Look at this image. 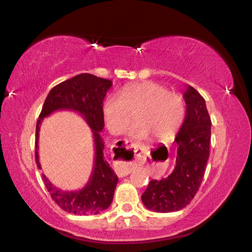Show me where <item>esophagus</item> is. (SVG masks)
Segmentation results:
<instances>
[{
  "instance_id": "34e87169",
  "label": "esophagus",
  "mask_w": 252,
  "mask_h": 252,
  "mask_svg": "<svg viewBox=\"0 0 252 252\" xmlns=\"http://www.w3.org/2000/svg\"><path fill=\"white\" fill-rule=\"evenodd\" d=\"M115 147L120 155H122L124 157H132L133 156L134 145L132 143L127 142V140H120V142ZM116 173L118 174L119 177H125L128 174L131 173V167H130L128 164H126L119 169H116Z\"/></svg>"
}]
</instances>
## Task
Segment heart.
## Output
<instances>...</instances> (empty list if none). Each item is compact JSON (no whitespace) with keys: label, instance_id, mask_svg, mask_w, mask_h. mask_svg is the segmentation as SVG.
Masks as SVG:
<instances>
[{"label":"heart","instance_id":"b5f03b06","mask_svg":"<svg viewBox=\"0 0 252 252\" xmlns=\"http://www.w3.org/2000/svg\"><path fill=\"white\" fill-rule=\"evenodd\" d=\"M136 113V123L129 129L134 138L167 140L182 125L186 113L183 96L153 82L136 83L125 87L119 96L113 95L103 105L105 124L113 134H121Z\"/></svg>","mask_w":252,"mask_h":252}]
</instances>
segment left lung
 Listing matches in <instances>:
<instances>
[{
	"mask_svg": "<svg viewBox=\"0 0 252 252\" xmlns=\"http://www.w3.org/2000/svg\"><path fill=\"white\" fill-rule=\"evenodd\" d=\"M184 122L176 135V166L167 178L152 180L142 195L147 209L169 213L190 204L202 183L210 152L211 119L206 101L196 90L187 86Z\"/></svg>",
	"mask_w": 252,
	"mask_h": 252,
	"instance_id": "left-lung-1",
	"label": "left lung"
}]
</instances>
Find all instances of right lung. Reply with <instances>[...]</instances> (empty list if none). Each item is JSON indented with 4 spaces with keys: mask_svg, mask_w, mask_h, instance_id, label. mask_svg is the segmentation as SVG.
Instances as JSON below:
<instances>
[{
    "mask_svg": "<svg viewBox=\"0 0 252 252\" xmlns=\"http://www.w3.org/2000/svg\"><path fill=\"white\" fill-rule=\"evenodd\" d=\"M113 86L109 79L90 73L78 74L54 87L48 93L36 125L35 160L39 169L38 140L40 126L44 118L57 110H72L82 116L92 129L95 158L92 175L83 189L65 191L54 186L42 174V180L50 196L68 213L92 215L106 210L113 202L118 177L104 159V143L100 135L104 127L103 99Z\"/></svg>",
    "mask_w": 252,
    "mask_h": 252,
    "instance_id": "add662e5",
    "label": "right lung"
}]
</instances>
